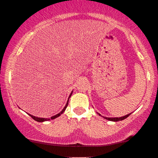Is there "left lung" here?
Wrapping results in <instances>:
<instances>
[{"mask_svg":"<svg viewBox=\"0 0 158 158\" xmlns=\"http://www.w3.org/2000/svg\"><path fill=\"white\" fill-rule=\"evenodd\" d=\"M100 115V114H99ZM131 115V113L128 114L127 115H124L123 117H120V118H108V117H104V118H106L107 120H109V121H122V120H124L125 118H127L128 116Z\"/></svg>","mask_w":158,"mask_h":158,"instance_id":"left-lung-1","label":"left lung"}]
</instances>
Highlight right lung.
Masks as SVG:
<instances>
[{
  "mask_svg": "<svg viewBox=\"0 0 158 158\" xmlns=\"http://www.w3.org/2000/svg\"><path fill=\"white\" fill-rule=\"evenodd\" d=\"M71 94H72V92H71V93L70 96H69V98H70V97H71ZM68 104H69V100H68V101H67V103H66V106L64 107V108L63 109L62 111H60V112L59 113H58V114L54 115V116H52L51 118H38V117L34 116V115H30V114H29V115H30V116H31V118H33L34 120H35V121H38V122H43V121H49V120H50V119H54V118H56L60 116V115H61L62 113L64 112L65 110H66V108H67V106H68Z\"/></svg>",
  "mask_w": 158,
  "mask_h": 158,
  "instance_id": "1",
  "label": "right lung"
}]
</instances>
